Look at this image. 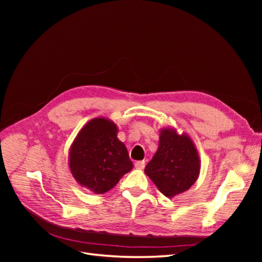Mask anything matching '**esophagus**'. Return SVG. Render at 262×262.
I'll use <instances>...</instances> for the list:
<instances>
[{
  "label": "esophagus",
  "instance_id": "esophagus-1",
  "mask_svg": "<svg viewBox=\"0 0 262 262\" xmlns=\"http://www.w3.org/2000/svg\"><path fill=\"white\" fill-rule=\"evenodd\" d=\"M134 166H136V168L138 169H143L144 166H145V162L144 161H138L134 163Z\"/></svg>",
  "mask_w": 262,
  "mask_h": 262
}]
</instances>
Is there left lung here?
Returning a JSON list of instances; mask_svg holds the SVG:
<instances>
[{"label": "left lung", "instance_id": "left-lung-1", "mask_svg": "<svg viewBox=\"0 0 262 262\" xmlns=\"http://www.w3.org/2000/svg\"><path fill=\"white\" fill-rule=\"evenodd\" d=\"M201 161L192 139L185 132L166 126L160 131V143L145 173L167 198L187 191L200 173Z\"/></svg>", "mask_w": 262, "mask_h": 262}]
</instances>
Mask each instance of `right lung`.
<instances>
[{
    "mask_svg": "<svg viewBox=\"0 0 262 262\" xmlns=\"http://www.w3.org/2000/svg\"><path fill=\"white\" fill-rule=\"evenodd\" d=\"M117 134L114 121L97 117L78 131L71 144V173L82 187L96 194L109 191L133 168L128 149Z\"/></svg>",
    "mask_w": 262,
    "mask_h": 262,
    "instance_id": "1",
    "label": "right lung"
}]
</instances>
